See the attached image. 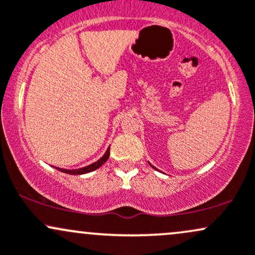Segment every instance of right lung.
Masks as SVG:
<instances>
[{
  "label": "right lung",
  "mask_w": 255,
  "mask_h": 255,
  "mask_svg": "<svg viewBox=\"0 0 255 255\" xmlns=\"http://www.w3.org/2000/svg\"><path fill=\"white\" fill-rule=\"evenodd\" d=\"M110 156V147L108 148L107 152H105V154L103 157L101 158V159H98L97 162L92 163V164L85 166V168H80V169H74V170H67V169H61V168H56L58 169L60 171L62 172H66V174H69V175H83V174H87V172H91L93 170H96V169H98L99 166H102L104 164L105 162L108 160V158Z\"/></svg>",
  "instance_id": "right-lung-1"
}]
</instances>
